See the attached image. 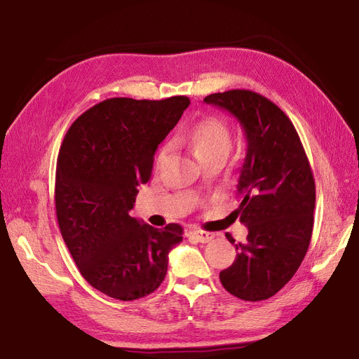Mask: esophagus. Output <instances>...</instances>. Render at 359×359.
Returning a JSON list of instances; mask_svg holds the SVG:
<instances>
[{"mask_svg":"<svg viewBox=\"0 0 359 359\" xmlns=\"http://www.w3.org/2000/svg\"><path fill=\"white\" fill-rule=\"evenodd\" d=\"M189 233H191L194 238L199 241V242H202V243H207V242H210L212 239V234L208 233V231H203V230H191Z\"/></svg>","mask_w":359,"mask_h":359,"instance_id":"1","label":"esophagus"}]
</instances>
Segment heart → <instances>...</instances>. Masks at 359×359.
Here are the masks:
<instances>
[{
    "label": "heart",
    "instance_id": "1",
    "mask_svg": "<svg viewBox=\"0 0 359 359\" xmlns=\"http://www.w3.org/2000/svg\"><path fill=\"white\" fill-rule=\"evenodd\" d=\"M184 140L201 163L215 157L226 158L233 144L230 128L219 117H205L199 120L188 129ZM165 156L166 148L160 151L157 162L162 163Z\"/></svg>",
    "mask_w": 359,
    "mask_h": 359
}]
</instances>
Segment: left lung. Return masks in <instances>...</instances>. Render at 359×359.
I'll return each mask as SVG.
<instances>
[{
  "label": "left lung",
  "mask_w": 359,
  "mask_h": 359,
  "mask_svg": "<svg viewBox=\"0 0 359 359\" xmlns=\"http://www.w3.org/2000/svg\"><path fill=\"white\" fill-rule=\"evenodd\" d=\"M205 103L238 118L247 140L236 215L247 225L234 262L219 274L228 293L243 301L276 294L306 256L315 211V179L299 135L284 111L247 89L211 94ZM228 241L234 243L231 234Z\"/></svg>",
  "instance_id": "left-lung-1"
}]
</instances>
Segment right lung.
<instances>
[{"label":"right lung","mask_w":359,"mask_h":359,"mask_svg":"<svg viewBox=\"0 0 359 359\" xmlns=\"http://www.w3.org/2000/svg\"><path fill=\"white\" fill-rule=\"evenodd\" d=\"M189 106L166 100L108 98L71 125L55 172L58 226L81 276L114 299L134 301L162 284L168 253L184 228L162 230L129 216L154 154Z\"/></svg>","instance_id":"add662e5"}]
</instances>
